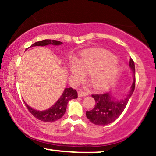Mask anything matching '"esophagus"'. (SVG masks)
<instances>
[{"label": "esophagus", "instance_id": "1", "mask_svg": "<svg viewBox=\"0 0 156 156\" xmlns=\"http://www.w3.org/2000/svg\"><path fill=\"white\" fill-rule=\"evenodd\" d=\"M78 97H86V96L88 95V93L80 91V92H78Z\"/></svg>", "mask_w": 156, "mask_h": 156}]
</instances>
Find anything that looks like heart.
<instances>
[{
	"mask_svg": "<svg viewBox=\"0 0 156 156\" xmlns=\"http://www.w3.org/2000/svg\"><path fill=\"white\" fill-rule=\"evenodd\" d=\"M70 77L74 81L81 80L88 73L90 85L95 90H105L115 81L119 72L117 57L103 48L84 51L69 64Z\"/></svg>",
	"mask_w": 156,
	"mask_h": 156,
	"instance_id": "1",
	"label": "heart"
}]
</instances>
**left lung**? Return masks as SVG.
<instances>
[{
    "label": "left lung",
    "mask_w": 156,
    "mask_h": 156,
    "mask_svg": "<svg viewBox=\"0 0 156 156\" xmlns=\"http://www.w3.org/2000/svg\"><path fill=\"white\" fill-rule=\"evenodd\" d=\"M129 67L133 75V82L128 94L121 99H116L111 93L92 94L95 101L94 108L87 111L86 116L91 122L98 125H106L117 119L128 104L135 89V64L132 58L130 59Z\"/></svg>",
    "instance_id": "8db88e82"
}]
</instances>
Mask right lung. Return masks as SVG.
<instances>
[{
  "label": "right lung",
  "mask_w": 156,
  "mask_h": 156,
  "mask_svg": "<svg viewBox=\"0 0 156 156\" xmlns=\"http://www.w3.org/2000/svg\"><path fill=\"white\" fill-rule=\"evenodd\" d=\"M62 42L57 40H51V39H44V40L39 41V42H35L34 44H31L30 47H35V46H46L48 44H53V45H60ZM78 98V93L76 89L73 88H65L62 93V96L59 99L56 101L54 105H52L51 108L46 109L44 111H37L34 108H32L26 103L25 105L29 111L30 113L34 117L43 122H55L59 119L64 116V113L66 112L67 105L68 102L70 100L76 99Z\"/></svg>",
  "instance_id": "obj_1"
}]
</instances>
